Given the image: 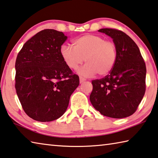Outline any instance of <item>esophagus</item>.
<instances>
[{
    "instance_id": "1",
    "label": "esophagus",
    "mask_w": 158,
    "mask_h": 158,
    "mask_svg": "<svg viewBox=\"0 0 158 158\" xmlns=\"http://www.w3.org/2000/svg\"><path fill=\"white\" fill-rule=\"evenodd\" d=\"M85 81V78H84V77H79V81H80V83H83L84 81Z\"/></svg>"
}]
</instances>
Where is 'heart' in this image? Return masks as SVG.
<instances>
[{"mask_svg":"<svg viewBox=\"0 0 158 158\" xmlns=\"http://www.w3.org/2000/svg\"><path fill=\"white\" fill-rule=\"evenodd\" d=\"M73 47L63 45L60 54L65 64L71 70H76L82 63H87L79 70L84 76L108 74L113 70L117 58V45L113 41L96 34H84L74 39Z\"/></svg>","mask_w":158,"mask_h":158,"instance_id":"b5f03b06","label":"heart"}]
</instances>
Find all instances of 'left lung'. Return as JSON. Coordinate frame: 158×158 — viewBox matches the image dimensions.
Returning <instances> with one entry per match:
<instances>
[{
    "mask_svg": "<svg viewBox=\"0 0 158 158\" xmlns=\"http://www.w3.org/2000/svg\"><path fill=\"white\" fill-rule=\"evenodd\" d=\"M117 45L116 64L104 78L92 81V105L104 116L124 118L137 110L146 91L147 68L137 44L121 30L104 28Z\"/></svg>",
    "mask_w": 158,
    "mask_h": 158,
    "instance_id": "1",
    "label": "left lung"
}]
</instances>
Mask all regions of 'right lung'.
<instances>
[{
	"label": "right lung",
	"mask_w": 158,
	"mask_h": 158,
	"mask_svg": "<svg viewBox=\"0 0 158 158\" xmlns=\"http://www.w3.org/2000/svg\"><path fill=\"white\" fill-rule=\"evenodd\" d=\"M67 36L52 29L40 31L25 43L16 60L15 88L30 118L45 122L59 118L79 84L60 54Z\"/></svg>",
	"instance_id": "1"
}]
</instances>
